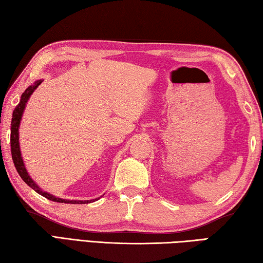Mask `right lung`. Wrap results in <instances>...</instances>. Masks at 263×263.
<instances>
[{"label":"right lung","mask_w":263,"mask_h":263,"mask_svg":"<svg viewBox=\"0 0 263 263\" xmlns=\"http://www.w3.org/2000/svg\"><path fill=\"white\" fill-rule=\"evenodd\" d=\"M42 80L40 81H36L33 85L28 86L27 89L25 90L24 93L22 95V98H20V101L18 106L14 108L13 110V114H12V121H11V136H10V143H11V154H12V159H13V163H14V166L15 170H17V172L19 173V176L22 177V179L24 181L28 184V186L34 189L36 193L42 195L43 197L48 198L50 200H53V202L57 203H67V204H85V203H90L91 200H69V199H63V198H59V197H55L53 195H51L46 192H43L42 189H41L37 184L35 183L34 180L29 177V174L27 172V170L25 167V164L23 161V157H22V153H20V147H19V125H20V121H22V117L24 114V110H25V107L26 104H27V101L29 99V97L33 95V92L36 90V87H37L41 83H42ZM95 202L96 199H92Z\"/></svg>","instance_id":"right-lung-1"}]
</instances>
